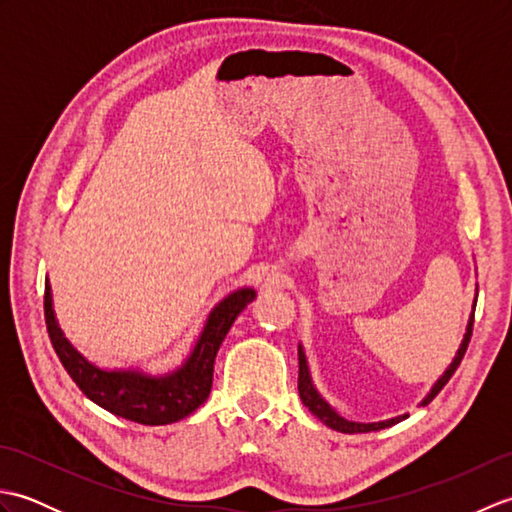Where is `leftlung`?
Wrapping results in <instances>:
<instances>
[{"mask_svg": "<svg viewBox=\"0 0 512 512\" xmlns=\"http://www.w3.org/2000/svg\"><path fill=\"white\" fill-rule=\"evenodd\" d=\"M473 321H475V312L471 314L469 325H466V334H464V341H462L460 350H458V356L453 358V363L449 365L447 372L442 374V378L438 380L436 385H433V389L429 391L427 398L422 400V407L429 405V402L440 394V389L449 383V378L455 374V369L460 367L462 358H464V354H466V347H469L471 334H473ZM299 396H301V400H303V405H306V407L314 413V416H317L321 422L328 424L330 429L341 431V433H369V431H380V429H387V427H391V424H396V422L407 418V413H405V416H398V418H391V420H383V422H369V424L352 422V420L341 418L339 413H336V411L328 405V402H325V400L319 396V391L314 389L310 372H308L306 354H303V347H301V345H299Z\"/></svg>", "mask_w": 512, "mask_h": 512, "instance_id": "obj_1", "label": "left lung"}]
</instances>
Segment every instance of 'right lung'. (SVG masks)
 Returning a JSON list of instances; mask_svg holds the SVG:
<instances>
[{"mask_svg": "<svg viewBox=\"0 0 512 512\" xmlns=\"http://www.w3.org/2000/svg\"><path fill=\"white\" fill-rule=\"evenodd\" d=\"M255 299L253 288H239L222 299L211 310L204 330L198 336L191 356L176 372L165 376H147L143 372H107L85 361L65 339L54 319L50 284L46 279L43 314L54 352H57L65 372L79 389L96 405L114 416L138 424H169L187 418L209 398L213 385V363L224 336L231 330L237 314Z\"/></svg>", "mask_w": 512, "mask_h": 512, "instance_id": "add662e5", "label": "right lung"}]
</instances>
